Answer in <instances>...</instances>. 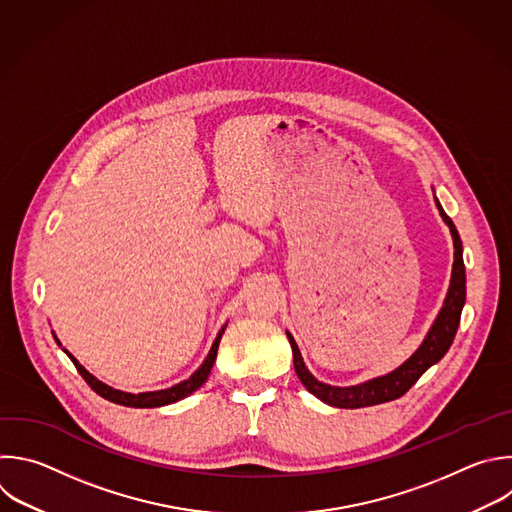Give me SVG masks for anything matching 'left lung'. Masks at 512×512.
<instances>
[{
  "instance_id": "obj_1",
  "label": "left lung",
  "mask_w": 512,
  "mask_h": 512,
  "mask_svg": "<svg viewBox=\"0 0 512 512\" xmlns=\"http://www.w3.org/2000/svg\"><path fill=\"white\" fill-rule=\"evenodd\" d=\"M442 219L446 221V225L450 227L452 239H454V265H452V281L448 287V295L444 301V307L440 309L432 329L428 331L424 344L418 348V352L404 362L398 370H394L388 376L382 378H374L370 382H364L360 386H350V388H337V386H329L323 384L319 380H315L303 360L301 354L297 350L295 339L291 337V333L287 331L289 344L293 350V366H295V374L301 380V384L319 400H323L329 406L335 408H366V406H374V404H384L390 400H396L400 396H404L416 382L418 378L436 362H440L444 358V354L448 352V348L454 342V335L460 323V313L466 301V271H464V261H462V241L460 235L452 223V219L444 213V209L440 207V203L436 201Z\"/></svg>"
}]
</instances>
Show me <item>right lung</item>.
Masks as SVG:
<instances>
[{"label": "right lung", "mask_w": 512, "mask_h": 512, "mask_svg": "<svg viewBox=\"0 0 512 512\" xmlns=\"http://www.w3.org/2000/svg\"><path fill=\"white\" fill-rule=\"evenodd\" d=\"M223 331H225V327L219 331V335H217V339L213 342V348H211L207 360L203 362V366H201L189 380H185V382H181V384H177V386H173V388L158 390V392L126 394V392L114 390V388L102 384L100 380H96L90 372H86L84 366H80L78 360H76L72 354H68L66 350H64V352L70 356V360L74 362L76 370H78L80 376L86 380V384H88L98 396H102L104 400L114 402V404H120V406H130V408H156V406H166V404H173V402H179V400L187 398L189 394H193L195 390H199V388L207 382V378H209V374H211V370H213L215 358H217V350H219V342H221Z\"/></svg>", "instance_id": "right-lung-1"}]
</instances>
